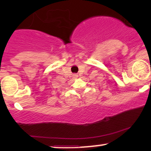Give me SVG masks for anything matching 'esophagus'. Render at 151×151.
Returning <instances> with one entry per match:
<instances>
[{
	"label": "esophagus",
	"instance_id": "1",
	"mask_svg": "<svg viewBox=\"0 0 151 151\" xmlns=\"http://www.w3.org/2000/svg\"><path fill=\"white\" fill-rule=\"evenodd\" d=\"M73 77L75 78V79H77V78L78 77V75H77V74H73Z\"/></svg>",
	"mask_w": 151,
	"mask_h": 151
}]
</instances>
